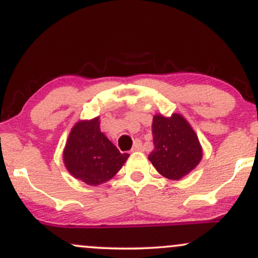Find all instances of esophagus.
<instances>
[{
  "label": "esophagus",
  "instance_id": "34e87169",
  "mask_svg": "<svg viewBox=\"0 0 258 258\" xmlns=\"http://www.w3.org/2000/svg\"><path fill=\"white\" fill-rule=\"evenodd\" d=\"M143 149V146H142V141L141 139H136L135 144H133L132 152H139V150Z\"/></svg>",
  "mask_w": 258,
  "mask_h": 258
}]
</instances>
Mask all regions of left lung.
Here are the masks:
<instances>
[{
    "instance_id": "1",
    "label": "left lung",
    "mask_w": 258,
    "mask_h": 258,
    "mask_svg": "<svg viewBox=\"0 0 258 258\" xmlns=\"http://www.w3.org/2000/svg\"><path fill=\"white\" fill-rule=\"evenodd\" d=\"M154 149L149 160L160 174L180 179L194 170L203 156L199 139L179 114L164 117L156 115L152 125Z\"/></svg>"
}]
</instances>
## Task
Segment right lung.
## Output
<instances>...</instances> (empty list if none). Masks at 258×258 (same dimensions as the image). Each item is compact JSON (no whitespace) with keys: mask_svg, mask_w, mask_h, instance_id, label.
I'll return each instance as SVG.
<instances>
[{"mask_svg":"<svg viewBox=\"0 0 258 258\" xmlns=\"http://www.w3.org/2000/svg\"><path fill=\"white\" fill-rule=\"evenodd\" d=\"M63 156L65 166L75 178L88 185H99L112 178L130 155L121 154L100 132L96 117L74 126Z\"/></svg>","mask_w":258,"mask_h":258,"instance_id":"1","label":"right lung"}]
</instances>
